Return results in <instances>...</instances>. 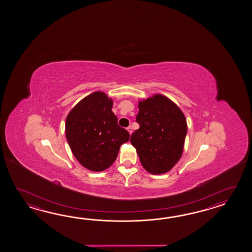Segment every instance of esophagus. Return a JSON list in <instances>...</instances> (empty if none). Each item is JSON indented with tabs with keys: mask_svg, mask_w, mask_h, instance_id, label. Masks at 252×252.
<instances>
[{
	"mask_svg": "<svg viewBox=\"0 0 252 252\" xmlns=\"http://www.w3.org/2000/svg\"><path fill=\"white\" fill-rule=\"evenodd\" d=\"M127 130H128V133H132V128H131V126H128V128H127Z\"/></svg>",
	"mask_w": 252,
	"mask_h": 252,
	"instance_id": "34e87169",
	"label": "esophagus"
}]
</instances>
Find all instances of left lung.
Here are the masks:
<instances>
[{
	"mask_svg": "<svg viewBox=\"0 0 252 252\" xmlns=\"http://www.w3.org/2000/svg\"><path fill=\"white\" fill-rule=\"evenodd\" d=\"M135 130L130 142L147 171L162 174L170 170L182 155L188 132L182 111L168 98L156 94L139 103Z\"/></svg>",
	"mask_w": 252,
	"mask_h": 252,
	"instance_id": "left-lung-1",
	"label": "left lung"
}]
</instances>
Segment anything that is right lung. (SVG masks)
<instances>
[{"instance_id":"obj_1","label":"right lung","mask_w":252,"mask_h":252,"mask_svg":"<svg viewBox=\"0 0 252 252\" xmlns=\"http://www.w3.org/2000/svg\"><path fill=\"white\" fill-rule=\"evenodd\" d=\"M113 101L102 92L93 93L72 109L65 120V136L81 165L102 171L113 165L129 133L117 124Z\"/></svg>"}]
</instances>
